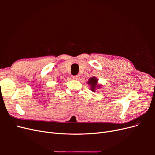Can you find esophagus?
Listing matches in <instances>:
<instances>
[{
	"label": "esophagus",
	"instance_id": "34e87169",
	"mask_svg": "<svg viewBox=\"0 0 155 155\" xmlns=\"http://www.w3.org/2000/svg\"><path fill=\"white\" fill-rule=\"evenodd\" d=\"M73 79H75V80H79V79H80V76L79 75H77V76H75L72 77Z\"/></svg>",
	"mask_w": 155,
	"mask_h": 155
}]
</instances>
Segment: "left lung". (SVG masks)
I'll return each mask as SVG.
<instances>
[{"label": "left lung", "mask_w": 155, "mask_h": 155, "mask_svg": "<svg viewBox=\"0 0 155 155\" xmlns=\"http://www.w3.org/2000/svg\"><path fill=\"white\" fill-rule=\"evenodd\" d=\"M98 79L96 77H92L91 78L89 79V80L88 81L87 83L91 87V90L93 92H95L97 88H100L101 85H98L97 84Z\"/></svg>", "instance_id": "8db88e82"}]
</instances>
